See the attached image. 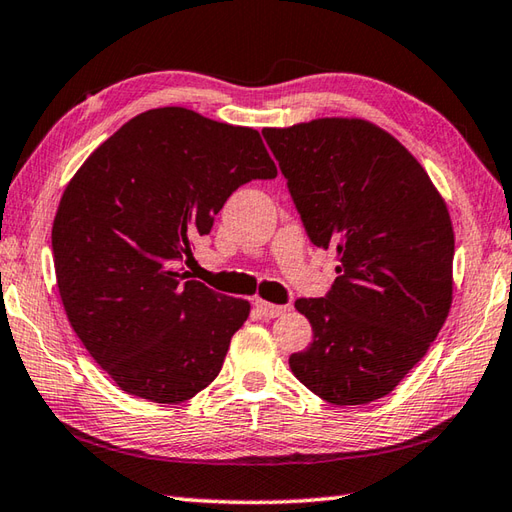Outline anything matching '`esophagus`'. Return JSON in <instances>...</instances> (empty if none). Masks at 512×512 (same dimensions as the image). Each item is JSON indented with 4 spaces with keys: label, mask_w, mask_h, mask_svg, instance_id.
Wrapping results in <instances>:
<instances>
[{
    "label": "esophagus",
    "mask_w": 512,
    "mask_h": 512,
    "mask_svg": "<svg viewBox=\"0 0 512 512\" xmlns=\"http://www.w3.org/2000/svg\"><path fill=\"white\" fill-rule=\"evenodd\" d=\"M255 308L259 310V315L266 317V319H273V317H279L286 313V306H277V304H270V302H264V299H257L255 302Z\"/></svg>",
    "instance_id": "obj_1"
}]
</instances>
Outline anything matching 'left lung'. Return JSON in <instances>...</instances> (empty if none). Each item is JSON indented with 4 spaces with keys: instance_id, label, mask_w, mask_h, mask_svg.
Segmentation results:
<instances>
[{
    "instance_id": "obj_1",
    "label": "left lung",
    "mask_w": 512,
    "mask_h": 512,
    "mask_svg": "<svg viewBox=\"0 0 512 512\" xmlns=\"http://www.w3.org/2000/svg\"><path fill=\"white\" fill-rule=\"evenodd\" d=\"M262 135L310 237L337 250L326 297H302L313 344L293 375L330 404L388 395L422 359L453 302L455 235L422 164L364 119L326 117Z\"/></svg>"
}]
</instances>
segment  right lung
<instances>
[{"mask_svg": "<svg viewBox=\"0 0 512 512\" xmlns=\"http://www.w3.org/2000/svg\"><path fill=\"white\" fill-rule=\"evenodd\" d=\"M273 177L257 130L166 106L126 122L70 179L53 222L57 288L128 395L179 404L219 375L250 304L188 279L184 262L239 186Z\"/></svg>", "mask_w": 512, "mask_h": 512, "instance_id": "1", "label": "right lung"}]
</instances>
